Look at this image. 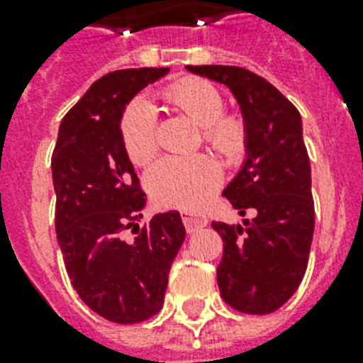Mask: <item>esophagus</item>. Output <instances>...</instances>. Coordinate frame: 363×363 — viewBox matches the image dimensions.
Returning <instances> with one entry per match:
<instances>
[{
    "label": "esophagus",
    "mask_w": 363,
    "mask_h": 363,
    "mask_svg": "<svg viewBox=\"0 0 363 363\" xmlns=\"http://www.w3.org/2000/svg\"><path fill=\"white\" fill-rule=\"evenodd\" d=\"M182 222H184L186 232H196L199 228L207 226V218L203 215H196L190 211H182Z\"/></svg>",
    "instance_id": "obj_1"
}]
</instances>
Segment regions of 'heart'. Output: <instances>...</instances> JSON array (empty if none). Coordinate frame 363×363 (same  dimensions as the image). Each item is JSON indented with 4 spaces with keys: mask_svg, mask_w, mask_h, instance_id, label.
Returning a JSON list of instances; mask_svg holds the SVG:
<instances>
[{
    "mask_svg": "<svg viewBox=\"0 0 363 363\" xmlns=\"http://www.w3.org/2000/svg\"><path fill=\"white\" fill-rule=\"evenodd\" d=\"M177 109L203 128L205 139L222 152H235L241 147L242 125L238 118H222L224 98L215 84L201 79H186L165 92ZM156 113L150 101L135 99L125 109L121 124L122 143L135 164H147L158 148ZM222 171L215 160L198 156H167L148 173V188L154 199L167 207L194 211L209 201L220 186Z\"/></svg>",
    "mask_w": 363,
    "mask_h": 363,
    "instance_id": "obj_1",
    "label": "heart"
}]
</instances>
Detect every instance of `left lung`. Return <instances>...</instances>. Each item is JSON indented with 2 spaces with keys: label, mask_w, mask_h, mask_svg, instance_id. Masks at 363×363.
<instances>
[{
  "label": "left lung",
  "mask_w": 363,
  "mask_h": 363,
  "mask_svg": "<svg viewBox=\"0 0 363 363\" xmlns=\"http://www.w3.org/2000/svg\"><path fill=\"white\" fill-rule=\"evenodd\" d=\"M230 88L245 131V162L222 196L254 218L213 222L224 241L216 281L222 299L248 315H267L298 290L315 232L311 164L298 109L271 82L233 65H186Z\"/></svg>",
  "instance_id": "obj_1"
}]
</instances>
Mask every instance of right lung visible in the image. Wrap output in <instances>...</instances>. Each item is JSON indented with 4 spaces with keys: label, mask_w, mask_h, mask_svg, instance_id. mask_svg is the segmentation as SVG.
I'll list each match as a JSON object with an SVG mask.
<instances>
[{
    "label": "right lung",
    "mask_w": 363,
    "mask_h": 363,
    "mask_svg": "<svg viewBox=\"0 0 363 363\" xmlns=\"http://www.w3.org/2000/svg\"><path fill=\"white\" fill-rule=\"evenodd\" d=\"M169 67L101 77L64 116L52 152L56 235L71 284L84 303L116 324H135L164 305L167 277L182 241L179 211L139 228L147 198L122 143L124 111ZM133 227L136 238L123 239Z\"/></svg>",
    "instance_id": "add662e5"
}]
</instances>
